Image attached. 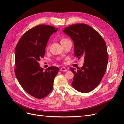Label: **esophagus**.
<instances>
[{
	"instance_id": "obj_1",
	"label": "esophagus",
	"mask_w": 124,
	"mask_h": 124,
	"mask_svg": "<svg viewBox=\"0 0 124 124\" xmlns=\"http://www.w3.org/2000/svg\"><path fill=\"white\" fill-rule=\"evenodd\" d=\"M60 71H64V72H66L67 71V69L65 67H62L60 69Z\"/></svg>"
}]
</instances>
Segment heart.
Listing matches in <instances>:
<instances>
[{"label":"heart","instance_id":"heart-1","mask_svg":"<svg viewBox=\"0 0 124 124\" xmlns=\"http://www.w3.org/2000/svg\"><path fill=\"white\" fill-rule=\"evenodd\" d=\"M66 40V39H62V40H61V41H64V40ZM47 48H48V47H47Z\"/></svg>","mask_w":124,"mask_h":124}]
</instances>
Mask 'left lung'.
<instances>
[{"label": "left lung", "instance_id": "obj_1", "mask_svg": "<svg viewBox=\"0 0 124 124\" xmlns=\"http://www.w3.org/2000/svg\"><path fill=\"white\" fill-rule=\"evenodd\" d=\"M74 43V56L84 58L83 66L70 67L74 74L72 85L81 93H88L99 85L105 73L108 62L106 43L93 28L83 23L73 24L63 30Z\"/></svg>", "mask_w": 124, "mask_h": 124}]
</instances>
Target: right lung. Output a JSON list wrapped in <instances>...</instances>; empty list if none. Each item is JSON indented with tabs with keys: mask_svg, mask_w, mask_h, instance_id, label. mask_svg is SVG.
Masks as SVG:
<instances>
[{
	"mask_svg": "<svg viewBox=\"0 0 124 124\" xmlns=\"http://www.w3.org/2000/svg\"><path fill=\"white\" fill-rule=\"evenodd\" d=\"M58 28L41 24L24 33L15 49V72L23 88L37 99L48 95L53 89V81L59 69L52 66L44 71L39 61L43 58L51 35Z\"/></svg>",
	"mask_w": 124,
	"mask_h": 124,
	"instance_id": "1",
	"label": "right lung"
}]
</instances>
